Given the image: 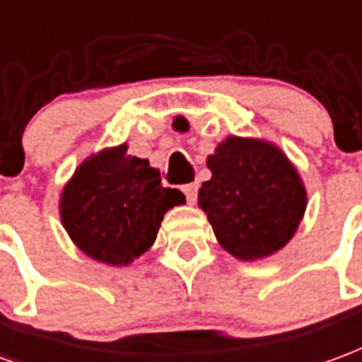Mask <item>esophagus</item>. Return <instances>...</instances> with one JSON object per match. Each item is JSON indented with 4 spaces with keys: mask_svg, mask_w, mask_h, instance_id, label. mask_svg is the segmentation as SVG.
Listing matches in <instances>:
<instances>
[{
    "mask_svg": "<svg viewBox=\"0 0 362 362\" xmlns=\"http://www.w3.org/2000/svg\"><path fill=\"white\" fill-rule=\"evenodd\" d=\"M197 189H199V184H197V182H192V184H186V186L182 188V192L186 194L189 203H195V199H197Z\"/></svg>",
    "mask_w": 362,
    "mask_h": 362,
    "instance_id": "esophagus-1",
    "label": "esophagus"
}]
</instances>
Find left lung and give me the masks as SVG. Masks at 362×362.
<instances>
[{
    "mask_svg": "<svg viewBox=\"0 0 362 362\" xmlns=\"http://www.w3.org/2000/svg\"><path fill=\"white\" fill-rule=\"evenodd\" d=\"M211 180L197 203L222 247L243 261L263 259L296 234L307 194L288 157L261 140L230 136L209 155Z\"/></svg>",
    "mask_w": 362,
    "mask_h": 362,
    "instance_id": "obj_1",
    "label": "left lung"
}]
</instances>
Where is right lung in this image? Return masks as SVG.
Segmentation results:
<instances>
[{
	"mask_svg": "<svg viewBox=\"0 0 362 362\" xmlns=\"http://www.w3.org/2000/svg\"><path fill=\"white\" fill-rule=\"evenodd\" d=\"M182 203L180 189L165 188L159 170L122 144L80 165L61 195V221L86 255L122 267L151 247L163 215Z\"/></svg>",
	"mask_w": 362,
	"mask_h": 362,
	"instance_id": "1",
	"label": "right lung"
}]
</instances>
